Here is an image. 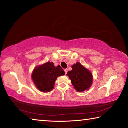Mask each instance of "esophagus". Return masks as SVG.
<instances>
[{
  "label": "esophagus",
  "mask_w": 128,
  "mask_h": 128,
  "mask_svg": "<svg viewBox=\"0 0 128 128\" xmlns=\"http://www.w3.org/2000/svg\"><path fill=\"white\" fill-rule=\"evenodd\" d=\"M64 72H65V74H66L67 72H68V69H64Z\"/></svg>",
  "instance_id": "esophagus-1"
}]
</instances>
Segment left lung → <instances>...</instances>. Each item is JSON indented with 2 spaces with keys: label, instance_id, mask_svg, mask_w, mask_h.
<instances>
[{
  "label": "left lung",
  "instance_id": "left-lung-1",
  "mask_svg": "<svg viewBox=\"0 0 128 128\" xmlns=\"http://www.w3.org/2000/svg\"><path fill=\"white\" fill-rule=\"evenodd\" d=\"M72 70L68 72L66 75L70 80L73 88L78 92L88 90L92 85V74L79 62L72 66Z\"/></svg>",
  "mask_w": 128,
  "mask_h": 128
}]
</instances>
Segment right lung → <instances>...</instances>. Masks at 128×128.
<instances>
[{"mask_svg":"<svg viewBox=\"0 0 128 128\" xmlns=\"http://www.w3.org/2000/svg\"><path fill=\"white\" fill-rule=\"evenodd\" d=\"M64 74V71L59 65L55 66L54 62H48L34 69L32 79L39 90L47 92L54 88L58 77Z\"/></svg>","mask_w":128,"mask_h":128,"instance_id":"obj_1","label":"right lung"}]
</instances>
